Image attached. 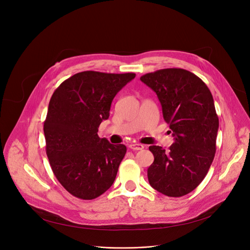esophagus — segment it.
Here are the masks:
<instances>
[{
	"label": "esophagus",
	"mask_w": 250,
	"mask_h": 250,
	"mask_svg": "<svg viewBox=\"0 0 250 250\" xmlns=\"http://www.w3.org/2000/svg\"><path fill=\"white\" fill-rule=\"evenodd\" d=\"M129 147H130L131 149H133V151H139V149H143L145 146L141 144H136V143H132L129 145Z\"/></svg>",
	"instance_id": "esophagus-1"
}]
</instances>
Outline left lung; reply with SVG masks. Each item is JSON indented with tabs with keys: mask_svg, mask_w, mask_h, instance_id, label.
<instances>
[{
	"mask_svg": "<svg viewBox=\"0 0 250 250\" xmlns=\"http://www.w3.org/2000/svg\"><path fill=\"white\" fill-rule=\"evenodd\" d=\"M141 81L156 92L174 137L168 152L148 147L154 155L148 183L168 197L185 196L200 185L214 158L218 117L212 94L200 78L183 68L159 69Z\"/></svg>",
	"mask_w": 250,
	"mask_h": 250,
	"instance_id": "left-lung-1",
	"label": "left lung"
}]
</instances>
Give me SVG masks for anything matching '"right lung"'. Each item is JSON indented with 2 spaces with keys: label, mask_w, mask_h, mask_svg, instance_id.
Masks as SVG:
<instances>
[{
  "label": "right lung",
  "mask_w": 250,
  "mask_h": 250,
  "mask_svg": "<svg viewBox=\"0 0 250 250\" xmlns=\"http://www.w3.org/2000/svg\"><path fill=\"white\" fill-rule=\"evenodd\" d=\"M135 74L86 71L65 80L50 99L44 122L46 154L58 182L92 200L112 187L127 148L98 136L116 94Z\"/></svg>",
  "instance_id": "obj_1"
}]
</instances>
